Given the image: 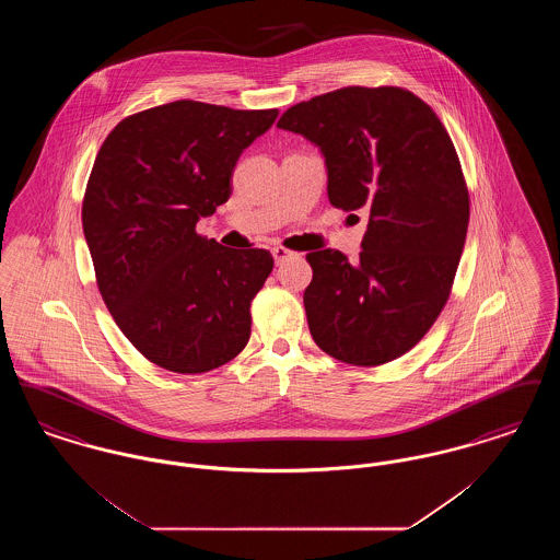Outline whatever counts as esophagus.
Masks as SVG:
<instances>
[{
  "label": "esophagus",
  "instance_id": "34e87169",
  "mask_svg": "<svg viewBox=\"0 0 560 560\" xmlns=\"http://www.w3.org/2000/svg\"><path fill=\"white\" fill-rule=\"evenodd\" d=\"M272 256H275V262L281 265V262H285L288 258H292L293 252L292 249H288V247H283V245H275V247H272Z\"/></svg>",
  "mask_w": 560,
  "mask_h": 560
}]
</instances>
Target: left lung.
I'll return each instance as SVG.
<instances>
[{"mask_svg": "<svg viewBox=\"0 0 560 560\" xmlns=\"http://www.w3.org/2000/svg\"><path fill=\"white\" fill-rule=\"evenodd\" d=\"M279 128L315 142L329 203L370 213L363 249L306 254V319L329 357L375 368L416 347L452 293L470 195L452 136L399 85H348L288 108Z\"/></svg>", "mask_w": 560, "mask_h": 560, "instance_id": "1", "label": "left lung"}]
</instances>
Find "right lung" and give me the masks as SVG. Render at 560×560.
<instances>
[{
  "label": "right lung",
  "mask_w": 560,
  "mask_h": 560,
  "mask_svg": "<svg viewBox=\"0 0 560 560\" xmlns=\"http://www.w3.org/2000/svg\"><path fill=\"white\" fill-rule=\"evenodd\" d=\"M277 115L176 101L121 119L94 160L81 222L98 290L133 348L167 372H212L249 340L275 260L195 224L231 197L243 149Z\"/></svg>",
  "instance_id": "add662e5"
}]
</instances>
